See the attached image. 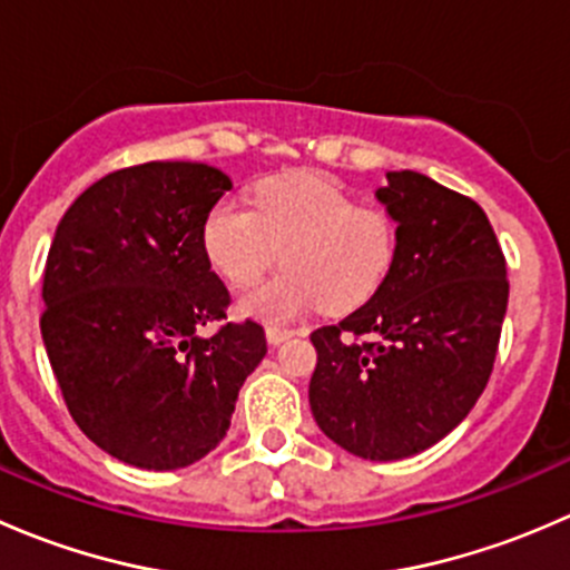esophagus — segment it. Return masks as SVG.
Masks as SVG:
<instances>
[{"instance_id":"34e87169","label":"esophagus","mask_w":570,"mask_h":570,"mask_svg":"<svg viewBox=\"0 0 570 570\" xmlns=\"http://www.w3.org/2000/svg\"><path fill=\"white\" fill-rule=\"evenodd\" d=\"M289 336H295V331H289V327H281V325H269L267 327V342L273 344V347H278V344L286 342Z\"/></svg>"}]
</instances>
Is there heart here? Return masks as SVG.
Returning a JSON list of instances; mask_svg holds the SVG:
<instances>
[{
	"label": "heart",
	"instance_id": "obj_1",
	"mask_svg": "<svg viewBox=\"0 0 570 570\" xmlns=\"http://www.w3.org/2000/svg\"><path fill=\"white\" fill-rule=\"evenodd\" d=\"M396 243L386 209L358 206L336 178L308 170L258 184L253 209L220 200L204 220V250L228 284L248 286L284 258V273L239 301L264 322H289L320 303L331 312L361 306L392 273Z\"/></svg>",
	"mask_w": 570,
	"mask_h": 570
}]
</instances>
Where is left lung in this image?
Wrapping results in <instances>:
<instances>
[{
	"mask_svg": "<svg viewBox=\"0 0 570 570\" xmlns=\"http://www.w3.org/2000/svg\"><path fill=\"white\" fill-rule=\"evenodd\" d=\"M394 217L389 278L361 308L317 327L314 422L364 461L439 444L480 400L508 312V267L485 212L416 170L375 193Z\"/></svg>",
	"mask_w": 570,
	"mask_h": 570,
	"instance_id": "8db88e82",
	"label": "left lung"
}]
</instances>
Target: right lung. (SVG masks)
I'll use <instances>...</instances> for the list:
<instances>
[{"mask_svg": "<svg viewBox=\"0 0 570 570\" xmlns=\"http://www.w3.org/2000/svg\"><path fill=\"white\" fill-rule=\"evenodd\" d=\"M232 178L146 163L90 184L62 215L43 273L46 355L73 422L107 455L170 471L209 455L267 355L258 322H226L204 220Z\"/></svg>", "mask_w": 570, "mask_h": 570, "instance_id": "right-lung-1", "label": "right lung"}]
</instances>
